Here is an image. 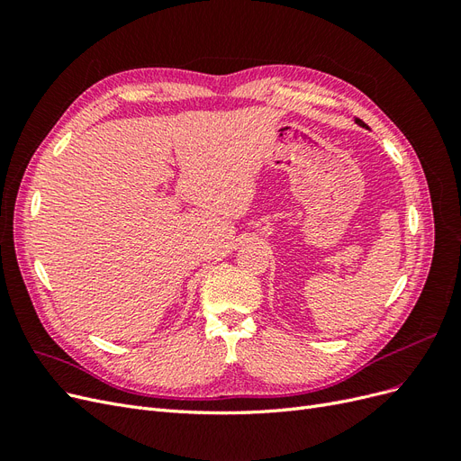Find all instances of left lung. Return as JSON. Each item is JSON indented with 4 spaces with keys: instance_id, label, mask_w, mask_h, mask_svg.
Segmentation results:
<instances>
[{
    "instance_id": "1",
    "label": "left lung",
    "mask_w": 461,
    "mask_h": 461,
    "mask_svg": "<svg viewBox=\"0 0 461 461\" xmlns=\"http://www.w3.org/2000/svg\"><path fill=\"white\" fill-rule=\"evenodd\" d=\"M356 122H357V124H361V127H366V122H364V121H359V119H356Z\"/></svg>"
}]
</instances>
